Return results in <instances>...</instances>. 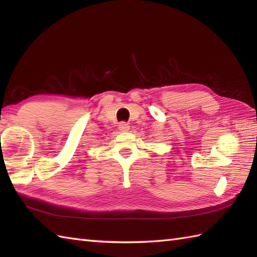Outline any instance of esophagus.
I'll list each match as a JSON object with an SVG mask.
<instances>
[{
	"mask_svg": "<svg viewBox=\"0 0 257 257\" xmlns=\"http://www.w3.org/2000/svg\"><path fill=\"white\" fill-rule=\"evenodd\" d=\"M118 128H119L120 132H128L129 128H130V125H129V123L120 122V123H119V125H118Z\"/></svg>",
	"mask_w": 257,
	"mask_h": 257,
	"instance_id": "esophagus-1",
	"label": "esophagus"
}]
</instances>
